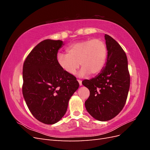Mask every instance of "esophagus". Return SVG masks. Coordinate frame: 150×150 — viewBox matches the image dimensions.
Returning a JSON list of instances; mask_svg holds the SVG:
<instances>
[{"instance_id":"1","label":"esophagus","mask_w":150,"mask_h":150,"mask_svg":"<svg viewBox=\"0 0 150 150\" xmlns=\"http://www.w3.org/2000/svg\"><path fill=\"white\" fill-rule=\"evenodd\" d=\"M78 83H79V86H82V81L78 80Z\"/></svg>"}]
</instances>
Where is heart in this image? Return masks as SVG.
<instances>
[{
	"mask_svg": "<svg viewBox=\"0 0 150 150\" xmlns=\"http://www.w3.org/2000/svg\"><path fill=\"white\" fill-rule=\"evenodd\" d=\"M67 54L59 53L57 62L61 69L70 75H74L81 66L79 76L99 73L104 67L107 58V47L100 39H87L71 44L66 49Z\"/></svg>",
	"mask_w": 150,
	"mask_h": 150,
	"instance_id": "b5f03b06",
	"label": "heart"
}]
</instances>
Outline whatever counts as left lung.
Instances as JSON below:
<instances>
[{
  "instance_id": "8db88e82",
  "label": "left lung",
  "mask_w": 150,
  "mask_h": 150,
  "mask_svg": "<svg viewBox=\"0 0 150 150\" xmlns=\"http://www.w3.org/2000/svg\"><path fill=\"white\" fill-rule=\"evenodd\" d=\"M108 51L106 64L101 72L82 84L90 95L85 101L86 110L94 119L110 120L119 114L126 103L130 85V76L126 53L109 35H104Z\"/></svg>"
}]
</instances>
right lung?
Returning <instances> with one entry per match:
<instances>
[{
	"label": "right lung",
	"instance_id": "1",
	"mask_svg": "<svg viewBox=\"0 0 150 150\" xmlns=\"http://www.w3.org/2000/svg\"><path fill=\"white\" fill-rule=\"evenodd\" d=\"M60 40L46 39L26 57L23 65L22 94L35 118L47 125L55 124L64 116L69 99L78 89L76 77L58 65Z\"/></svg>",
	"mask_w": 150,
	"mask_h": 150
}]
</instances>
